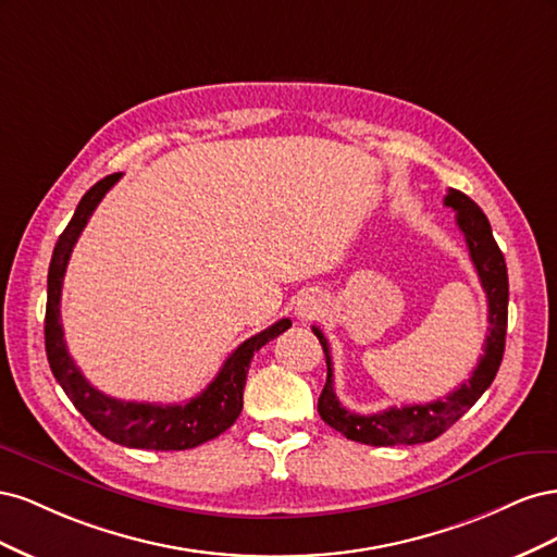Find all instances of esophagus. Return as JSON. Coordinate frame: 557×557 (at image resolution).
Wrapping results in <instances>:
<instances>
[{
  "label": "esophagus",
  "instance_id": "1",
  "mask_svg": "<svg viewBox=\"0 0 557 557\" xmlns=\"http://www.w3.org/2000/svg\"><path fill=\"white\" fill-rule=\"evenodd\" d=\"M320 307H323V305H320V299L315 295H305V297L297 301L295 313L301 320H311V318H315L320 313Z\"/></svg>",
  "mask_w": 557,
  "mask_h": 557
}]
</instances>
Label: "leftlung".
Listing matches in <instances>:
<instances>
[{
    "label": "left lung",
    "instance_id": "1",
    "mask_svg": "<svg viewBox=\"0 0 557 557\" xmlns=\"http://www.w3.org/2000/svg\"><path fill=\"white\" fill-rule=\"evenodd\" d=\"M444 205L455 211V223L465 234L469 248V258L474 262L476 274L487 297V336L483 344V356L471 372L469 381H465L458 391L448 397L436 399L430 404H407V407H391L379 413H352L346 409L334 393L332 376V358L330 344L325 334L313 327L320 346L325 350L327 362V381L323 393L318 397V413L330 428L342 432L346 440L367 444V446H413L425 444L444 434L455 420L462 418L476 399L491 387L504 356V339H507V318H509V276L507 262H504L502 250L493 237L491 223L485 213L479 209L476 201H471L460 190H448Z\"/></svg>",
    "mask_w": 557,
    "mask_h": 557
}]
</instances>
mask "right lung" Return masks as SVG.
Masks as SVG:
<instances>
[{"mask_svg": "<svg viewBox=\"0 0 557 557\" xmlns=\"http://www.w3.org/2000/svg\"><path fill=\"white\" fill-rule=\"evenodd\" d=\"M121 181V174H111L97 181L92 188L83 195L72 215L70 225L64 227L53 248V258L48 267V299H46V356L50 372L62 385V391L74 401V407L83 418L107 440L146 450H188L199 444H207L234 425L244 407V385L248 367L256 350L267 342L276 339L281 332L288 330L290 318H281L272 327L246 339L225 360L218 376L197 397L183 404H148V401H123L99 393L81 374V369L72 360L64 344V332L60 323V297L66 264H70L72 250L81 237L83 227L88 225L92 211L102 197Z\"/></svg>", "mask_w": 557, "mask_h": 557, "instance_id": "right-lung-1", "label": "right lung"}]
</instances>
